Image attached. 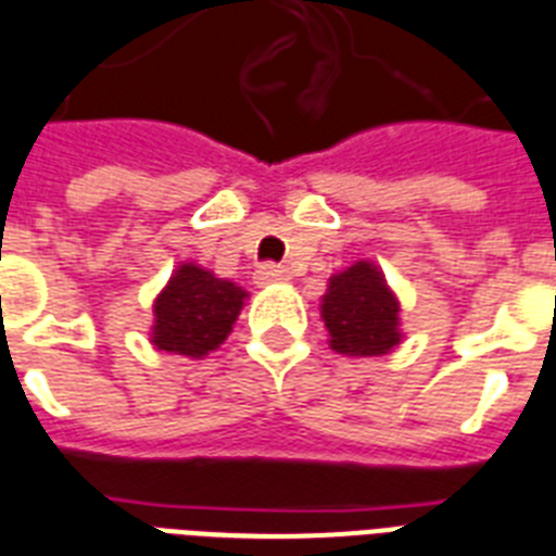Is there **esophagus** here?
<instances>
[{"instance_id":"esophagus-1","label":"esophagus","mask_w":556,"mask_h":556,"mask_svg":"<svg viewBox=\"0 0 556 556\" xmlns=\"http://www.w3.org/2000/svg\"><path fill=\"white\" fill-rule=\"evenodd\" d=\"M256 286H270V282H286L288 279V268H282V265H277V262H265V265H260V270H256Z\"/></svg>"}]
</instances>
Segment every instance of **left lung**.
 <instances>
[{"label": "left lung", "mask_w": 556, "mask_h": 556, "mask_svg": "<svg viewBox=\"0 0 556 556\" xmlns=\"http://www.w3.org/2000/svg\"><path fill=\"white\" fill-rule=\"evenodd\" d=\"M320 314L329 329L331 349L340 355H387L401 340L395 296L383 274L369 262H357L331 277Z\"/></svg>", "instance_id": "left-lung-1"}]
</instances>
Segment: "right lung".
<instances>
[{
    "label": "right lung",
    "instance_id": "obj_1",
    "mask_svg": "<svg viewBox=\"0 0 556 556\" xmlns=\"http://www.w3.org/2000/svg\"><path fill=\"white\" fill-rule=\"evenodd\" d=\"M244 291L199 265H181L155 300L152 343L164 352L201 357L233 329Z\"/></svg>",
    "mask_w": 556,
    "mask_h": 556
}]
</instances>
